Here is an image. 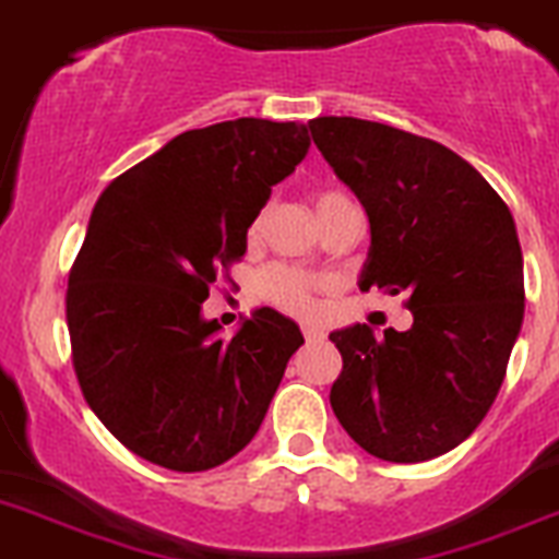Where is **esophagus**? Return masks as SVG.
Masks as SVG:
<instances>
[{"label":"esophagus","instance_id":"1","mask_svg":"<svg viewBox=\"0 0 559 559\" xmlns=\"http://www.w3.org/2000/svg\"><path fill=\"white\" fill-rule=\"evenodd\" d=\"M302 335H306L308 344H313V341H322L324 338V330L322 328H313V324H302Z\"/></svg>","mask_w":559,"mask_h":559}]
</instances>
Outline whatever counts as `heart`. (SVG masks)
Returning a JSON list of instances; mask_svg holds the SVG:
<instances>
[{"instance_id":"b5f03b06","label":"heart","mask_w":559,"mask_h":559,"mask_svg":"<svg viewBox=\"0 0 559 559\" xmlns=\"http://www.w3.org/2000/svg\"><path fill=\"white\" fill-rule=\"evenodd\" d=\"M313 210H317V218L322 224L328 215H333L335 210L341 207H349V199L338 191H317L311 197ZM262 221L264 213H259L251 224V237L262 229ZM322 286V281L313 278V275L300 273L295 267H270L267 273H262L259 278V292H262L264 300H270L273 306H278L281 311L286 313H295V317H306V313L313 311L317 300V289Z\"/></svg>"}]
</instances>
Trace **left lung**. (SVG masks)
Listing matches in <instances>:
<instances>
[{"instance_id":"8db88e82","label":"left lung","mask_w":559,"mask_h":559,"mask_svg":"<svg viewBox=\"0 0 559 559\" xmlns=\"http://www.w3.org/2000/svg\"><path fill=\"white\" fill-rule=\"evenodd\" d=\"M313 144L371 224L360 289L406 295L412 328L330 333V406L371 456L429 462L495 404L524 319V262L500 193L453 150L382 122L317 117Z\"/></svg>"}]
</instances>
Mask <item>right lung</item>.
<instances>
[{"label": "right lung", "mask_w": 559, "mask_h": 559, "mask_svg": "<svg viewBox=\"0 0 559 559\" xmlns=\"http://www.w3.org/2000/svg\"><path fill=\"white\" fill-rule=\"evenodd\" d=\"M308 147L306 124L229 119L175 135L97 199L68 278L70 346L86 404L135 456L202 473L262 426L300 328L257 308L224 341L202 302Z\"/></svg>", "instance_id": "obj_1"}]
</instances>
